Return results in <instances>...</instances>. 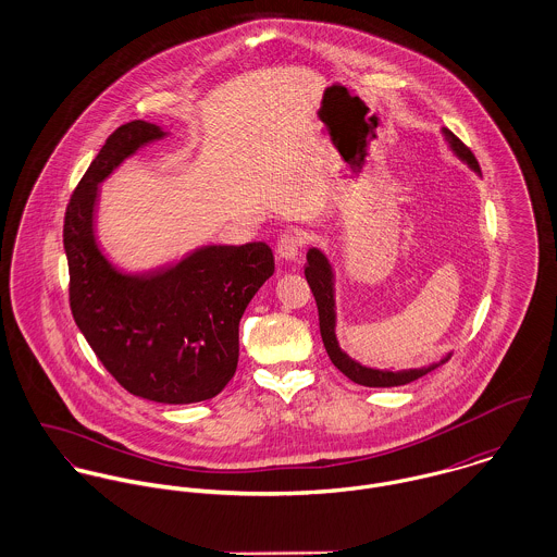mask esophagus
I'll return each instance as SVG.
<instances>
[{
	"instance_id": "esophagus-1",
	"label": "esophagus",
	"mask_w": 557,
	"mask_h": 557,
	"mask_svg": "<svg viewBox=\"0 0 557 557\" xmlns=\"http://www.w3.org/2000/svg\"><path fill=\"white\" fill-rule=\"evenodd\" d=\"M302 250V238L296 234H285L276 242V255L283 261H296L300 257Z\"/></svg>"
}]
</instances>
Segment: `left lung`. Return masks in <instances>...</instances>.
<instances>
[{"label": "left lung", "mask_w": 557, "mask_h": 557, "mask_svg": "<svg viewBox=\"0 0 557 557\" xmlns=\"http://www.w3.org/2000/svg\"><path fill=\"white\" fill-rule=\"evenodd\" d=\"M442 135L450 148V152L466 162L472 171L480 173L478 160L470 152V148H466L448 128H442ZM307 265H305V276L309 281V287L315 296L319 313V332H321V341L323 347L332 360V364L351 382L360 384V386H369V388H393V386H405L409 382L420 380L422 375L431 373L433 369L442 367L444 362L450 360L453 351H448L446 356H442L437 362L429 364V367H420V369H400V371H391V369H371L360 364L358 360H354L351 356H347V351L341 349L338 338H336V298H334V270L330 259L325 257V252L311 246L307 252Z\"/></svg>", "instance_id": "left-lung-1"}]
</instances>
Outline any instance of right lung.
Returning a JSON list of instances; mask_svg holds the SVG:
<instances>
[{
    "label": "right lung",
    "mask_w": 557,
    "mask_h": 557,
    "mask_svg": "<svg viewBox=\"0 0 557 557\" xmlns=\"http://www.w3.org/2000/svg\"><path fill=\"white\" fill-rule=\"evenodd\" d=\"M166 135L135 120L104 141L66 208L64 250L73 318L104 369L135 397L188 405L234 377L239 319L274 274V255L263 242L206 244L146 272L107 257L96 238L98 186Z\"/></svg>",
    "instance_id": "add662e5"
}]
</instances>
